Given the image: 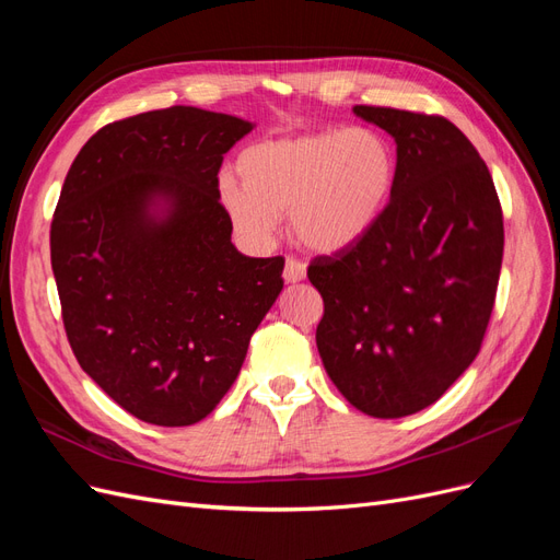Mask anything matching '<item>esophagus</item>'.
<instances>
[{
    "label": "esophagus",
    "instance_id": "obj_1",
    "mask_svg": "<svg viewBox=\"0 0 560 560\" xmlns=\"http://www.w3.org/2000/svg\"><path fill=\"white\" fill-rule=\"evenodd\" d=\"M282 278H284V282H301L303 278H306V264L294 259V257H287Z\"/></svg>",
    "mask_w": 560,
    "mask_h": 560
}]
</instances>
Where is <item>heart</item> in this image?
I'll use <instances>...</instances> for the list:
<instances>
[{"label":"heart","mask_w":560,"mask_h":560,"mask_svg":"<svg viewBox=\"0 0 560 560\" xmlns=\"http://www.w3.org/2000/svg\"><path fill=\"white\" fill-rule=\"evenodd\" d=\"M243 182L219 177V202L254 245L273 238L292 214L296 238L317 252H341L378 224L397 184L395 149L371 128H325L247 147Z\"/></svg>","instance_id":"heart-1"}]
</instances>
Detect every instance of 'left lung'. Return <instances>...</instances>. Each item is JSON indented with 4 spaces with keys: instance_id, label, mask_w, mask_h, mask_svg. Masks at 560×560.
<instances>
[{
    "instance_id": "obj_1",
    "label": "left lung",
    "mask_w": 560,
    "mask_h": 560,
    "mask_svg": "<svg viewBox=\"0 0 560 560\" xmlns=\"http://www.w3.org/2000/svg\"><path fill=\"white\" fill-rule=\"evenodd\" d=\"M352 112L395 138L397 184L360 243L317 257V350L354 409L401 418L442 397L474 362L493 313L504 226L493 177L448 118Z\"/></svg>"
}]
</instances>
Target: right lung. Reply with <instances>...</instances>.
Wrapping results in <instances>:
<instances>
[{"mask_svg":"<svg viewBox=\"0 0 560 560\" xmlns=\"http://www.w3.org/2000/svg\"><path fill=\"white\" fill-rule=\"evenodd\" d=\"M254 124L198 107L114 121L83 144L50 224L81 369L130 416L194 425L229 393L282 292V257H245L219 167Z\"/></svg>","mask_w":560,"mask_h":560,"instance_id":"add662e5","label":"right lung"}]
</instances>
